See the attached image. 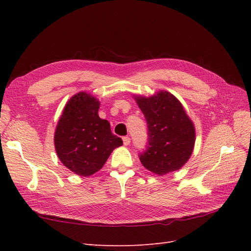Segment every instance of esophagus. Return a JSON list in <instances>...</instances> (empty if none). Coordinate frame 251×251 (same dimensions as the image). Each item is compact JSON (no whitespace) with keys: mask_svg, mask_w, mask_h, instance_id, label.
<instances>
[{"mask_svg":"<svg viewBox=\"0 0 251 251\" xmlns=\"http://www.w3.org/2000/svg\"><path fill=\"white\" fill-rule=\"evenodd\" d=\"M123 142H124V146H128L130 143V138L129 137H123Z\"/></svg>","mask_w":251,"mask_h":251,"instance_id":"obj_1","label":"esophagus"}]
</instances>
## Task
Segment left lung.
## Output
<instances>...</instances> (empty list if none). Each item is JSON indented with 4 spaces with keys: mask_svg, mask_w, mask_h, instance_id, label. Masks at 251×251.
<instances>
[{
    "mask_svg": "<svg viewBox=\"0 0 251 251\" xmlns=\"http://www.w3.org/2000/svg\"><path fill=\"white\" fill-rule=\"evenodd\" d=\"M137 102L148 127L147 146L139 153L141 164L159 176L182 167L195 142L194 126L182 104L167 92L137 98Z\"/></svg>",
    "mask_w": 251,
    "mask_h": 251,
    "instance_id": "8db88e82",
    "label": "left lung"
}]
</instances>
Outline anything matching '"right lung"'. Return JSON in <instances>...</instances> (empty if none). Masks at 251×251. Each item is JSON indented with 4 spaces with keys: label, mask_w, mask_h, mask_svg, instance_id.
<instances>
[{
    "label": "right lung",
    "mask_w": 251,
    "mask_h": 251,
    "mask_svg": "<svg viewBox=\"0 0 251 251\" xmlns=\"http://www.w3.org/2000/svg\"><path fill=\"white\" fill-rule=\"evenodd\" d=\"M99 101L79 93L68 101L55 131V147L61 163L87 177L102 168L115 148L123 145L112 134L110 123L98 115Z\"/></svg>",
    "instance_id": "1"
}]
</instances>
